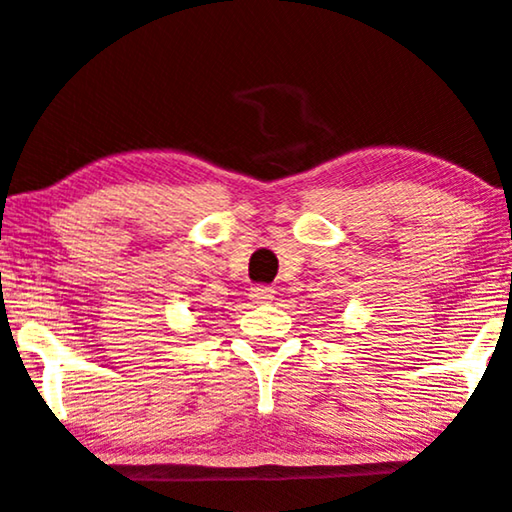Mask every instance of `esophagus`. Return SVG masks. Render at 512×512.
<instances>
[{"mask_svg": "<svg viewBox=\"0 0 512 512\" xmlns=\"http://www.w3.org/2000/svg\"><path fill=\"white\" fill-rule=\"evenodd\" d=\"M250 298H253V303H271V300L275 298V291L271 287H253L250 289Z\"/></svg>", "mask_w": 512, "mask_h": 512, "instance_id": "esophagus-1", "label": "esophagus"}]
</instances>
